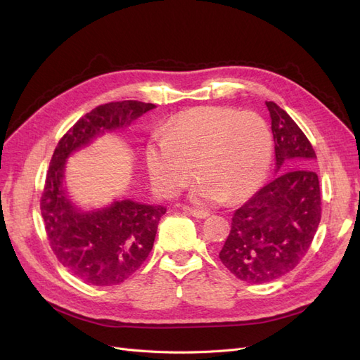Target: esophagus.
<instances>
[{"mask_svg":"<svg viewBox=\"0 0 360 360\" xmlns=\"http://www.w3.org/2000/svg\"><path fill=\"white\" fill-rule=\"evenodd\" d=\"M184 212H188L189 214H192L193 217H198V219H204V217L209 216V212L205 210H200V209H195V207H189V205H184L183 207Z\"/></svg>","mask_w":360,"mask_h":360,"instance_id":"esophagus-1","label":"esophagus"}]
</instances>
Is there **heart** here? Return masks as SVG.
<instances>
[{
  "label": "heart",
  "instance_id": "heart-1",
  "mask_svg": "<svg viewBox=\"0 0 360 360\" xmlns=\"http://www.w3.org/2000/svg\"><path fill=\"white\" fill-rule=\"evenodd\" d=\"M274 141L266 120L230 106L184 111L147 147V168L156 189L174 197L200 174L193 197L221 202L242 201L263 184ZM198 165H194V162Z\"/></svg>",
  "mask_w": 360,
  "mask_h": 360
}]
</instances>
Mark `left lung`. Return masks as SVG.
<instances>
[{"label":"left lung","mask_w":360,"mask_h":360,"mask_svg":"<svg viewBox=\"0 0 360 360\" xmlns=\"http://www.w3.org/2000/svg\"><path fill=\"white\" fill-rule=\"evenodd\" d=\"M275 141L276 174L233 214L219 252L222 264L249 284L287 275L307 255L321 219L315 151L296 122L266 102Z\"/></svg>","instance_id":"obj_1"}]
</instances>
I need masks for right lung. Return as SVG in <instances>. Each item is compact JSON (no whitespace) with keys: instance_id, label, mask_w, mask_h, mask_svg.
I'll return each mask as SVG.
<instances>
[{"instance_id":"obj_1","label":"right lung","mask_w":360,"mask_h":360,"mask_svg":"<svg viewBox=\"0 0 360 360\" xmlns=\"http://www.w3.org/2000/svg\"><path fill=\"white\" fill-rule=\"evenodd\" d=\"M153 108V103L138 101L99 105L63 135L52 155L40 198L43 224L57 259L86 284L110 287L132 276L151 252L159 219L167 209L124 200L102 210L79 213L63 189L64 163L72 151L94 136L126 127Z\"/></svg>"}]
</instances>
